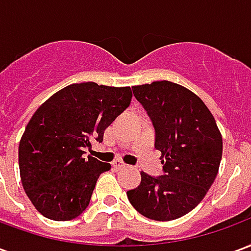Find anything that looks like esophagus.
<instances>
[{"label":"esophagus","instance_id":"esophagus-1","mask_svg":"<svg viewBox=\"0 0 251 251\" xmlns=\"http://www.w3.org/2000/svg\"><path fill=\"white\" fill-rule=\"evenodd\" d=\"M113 167H114V169H117V171H120V169L122 168H126V164H124L122 161H120V160H115V161H113Z\"/></svg>","mask_w":251,"mask_h":251}]
</instances>
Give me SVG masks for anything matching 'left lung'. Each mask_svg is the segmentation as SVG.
<instances>
[{
	"label": "left lung",
	"mask_w": 251,
	"mask_h": 251,
	"mask_svg": "<svg viewBox=\"0 0 251 251\" xmlns=\"http://www.w3.org/2000/svg\"><path fill=\"white\" fill-rule=\"evenodd\" d=\"M131 88L154 126L164 175L141 172V183L127 191V199L149 219L174 221L194 210L214 183L222 134L204 102L188 88L168 80Z\"/></svg>",
	"instance_id": "8db88e82"
}]
</instances>
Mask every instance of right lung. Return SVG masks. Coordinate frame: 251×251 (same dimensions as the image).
I'll use <instances>...</instances> for the list:
<instances>
[{"mask_svg":"<svg viewBox=\"0 0 251 251\" xmlns=\"http://www.w3.org/2000/svg\"><path fill=\"white\" fill-rule=\"evenodd\" d=\"M130 87L74 83L47 99L28 122L19 145L21 183L41 215L71 221L87 208L99 175L111 168L88 156L91 141L130 104Z\"/></svg>","mask_w":251,"mask_h":251,"instance_id":"right-lung-1","label":"right lung"}]
</instances>
